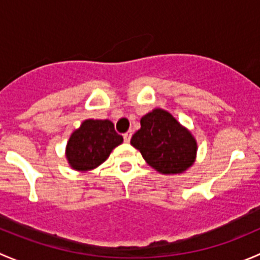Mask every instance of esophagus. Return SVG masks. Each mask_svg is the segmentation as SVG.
I'll list each match as a JSON object with an SVG mask.
<instances>
[{
    "label": "esophagus",
    "instance_id": "obj_1",
    "mask_svg": "<svg viewBox=\"0 0 260 260\" xmlns=\"http://www.w3.org/2000/svg\"><path fill=\"white\" fill-rule=\"evenodd\" d=\"M131 137H132V131H128L127 133H124V135H123V138H124V142H129L131 141Z\"/></svg>",
    "mask_w": 260,
    "mask_h": 260
}]
</instances>
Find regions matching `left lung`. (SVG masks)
I'll return each mask as SVG.
<instances>
[{
	"mask_svg": "<svg viewBox=\"0 0 260 260\" xmlns=\"http://www.w3.org/2000/svg\"><path fill=\"white\" fill-rule=\"evenodd\" d=\"M131 145L162 175L183 174L192 166L198 153L192 133L161 108H154L141 118V128L133 135Z\"/></svg>",
	"mask_w": 260,
	"mask_h": 260,
	"instance_id": "obj_1",
	"label": "left lung"
}]
</instances>
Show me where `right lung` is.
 Here are the masks:
<instances>
[{
    "label": "right lung",
    "instance_id": "right-lung-1",
    "mask_svg": "<svg viewBox=\"0 0 260 260\" xmlns=\"http://www.w3.org/2000/svg\"><path fill=\"white\" fill-rule=\"evenodd\" d=\"M122 142L111 120L85 119L70 136L65 156L73 170L86 172L101 166Z\"/></svg>",
    "mask_w": 260,
    "mask_h": 260
}]
</instances>
